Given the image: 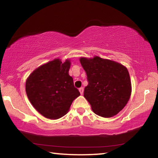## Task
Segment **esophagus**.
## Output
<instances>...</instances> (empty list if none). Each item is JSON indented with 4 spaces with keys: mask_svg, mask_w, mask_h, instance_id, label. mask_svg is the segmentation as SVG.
<instances>
[{
    "mask_svg": "<svg viewBox=\"0 0 158 158\" xmlns=\"http://www.w3.org/2000/svg\"><path fill=\"white\" fill-rule=\"evenodd\" d=\"M79 92H80V93H81V94L82 95V94H83V93H84V88H83V87H81V88H79Z\"/></svg>",
    "mask_w": 158,
    "mask_h": 158,
    "instance_id": "34e87169",
    "label": "esophagus"
}]
</instances>
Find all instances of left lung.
Returning a JSON list of instances; mask_svg holds the SVG:
<instances>
[{"instance_id":"obj_1","label":"left lung","mask_w":158,"mask_h":158,"mask_svg":"<svg viewBox=\"0 0 158 158\" xmlns=\"http://www.w3.org/2000/svg\"><path fill=\"white\" fill-rule=\"evenodd\" d=\"M89 84L84 96L98 116L112 117L126 105L131 95V82L127 68L114 61L98 56L80 58Z\"/></svg>"}]
</instances>
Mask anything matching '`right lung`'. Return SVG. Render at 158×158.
<instances>
[{
    "label": "right lung",
    "mask_w": 158,
    "mask_h": 158,
    "mask_svg": "<svg viewBox=\"0 0 158 158\" xmlns=\"http://www.w3.org/2000/svg\"><path fill=\"white\" fill-rule=\"evenodd\" d=\"M70 62L55 59L39 67L26 80L28 100L42 116L50 119L63 116L80 95L69 75Z\"/></svg>",
    "instance_id": "right-lung-1"
}]
</instances>
